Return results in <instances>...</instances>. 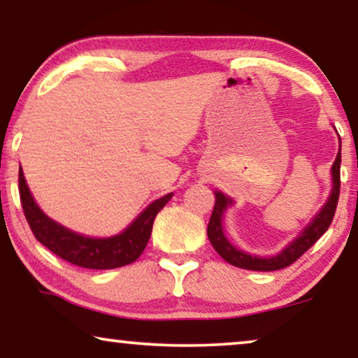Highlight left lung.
Instances as JSON below:
<instances>
[{
	"label": "left lung",
	"mask_w": 358,
	"mask_h": 358,
	"mask_svg": "<svg viewBox=\"0 0 358 358\" xmlns=\"http://www.w3.org/2000/svg\"><path fill=\"white\" fill-rule=\"evenodd\" d=\"M339 190H341V148H339V153H337L334 164H332V192H331L329 200H327V203L321 208V212L317 213L315 220L310 223V227L305 228V231H303L292 244H288L280 254H277V256H272V257L251 256V254L239 251V249L234 248L233 244H229V241L223 234L222 220H223L224 210H227L228 205H231V200L224 197L222 192H215V207H213L212 217H210L208 228H207L208 239L210 243H212V246L215 248V251H217L224 261L231 264V266L248 268V271H259V272H271V271H278V268H285L290 266V264L295 262L296 259H300L303 254H305L308 249H310L313 244H315L317 239L326 233V229L329 228L337 208Z\"/></svg>",
	"instance_id": "1"
}]
</instances>
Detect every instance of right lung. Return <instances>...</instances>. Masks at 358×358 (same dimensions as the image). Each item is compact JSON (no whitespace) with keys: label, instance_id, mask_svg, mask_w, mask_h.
Segmentation results:
<instances>
[{"label":"right lung","instance_id":"right-lung-1","mask_svg":"<svg viewBox=\"0 0 358 358\" xmlns=\"http://www.w3.org/2000/svg\"><path fill=\"white\" fill-rule=\"evenodd\" d=\"M19 197L29 227L38 243H42L63 261L85 268L106 271V268L127 266L141 256L151 236L156 215L169 202L173 194L164 195L148 205V208L143 210L124 233L99 239L73 233L43 215L29 192L22 169H19Z\"/></svg>","mask_w":358,"mask_h":358}]
</instances>
